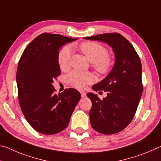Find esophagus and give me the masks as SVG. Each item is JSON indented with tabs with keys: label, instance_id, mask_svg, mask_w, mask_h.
Listing matches in <instances>:
<instances>
[{
	"label": "esophagus",
	"instance_id": "34e87169",
	"mask_svg": "<svg viewBox=\"0 0 161 161\" xmlns=\"http://www.w3.org/2000/svg\"><path fill=\"white\" fill-rule=\"evenodd\" d=\"M80 93H81V97H86V92H85L81 91Z\"/></svg>",
	"mask_w": 161,
	"mask_h": 161
}]
</instances>
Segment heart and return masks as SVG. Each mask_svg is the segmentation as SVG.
I'll use <instances>...</instances> for the list:
<instances>
[{"mask_svg":"<svg viewBox=\"0 0 161 161\" xmlns=\"http://www.w3.org/2000/svg\"><path fill=\"white\" fill-rule=\"evenodd\" d=\"M79 49L88 60L92 67L101 75H105L111 71L113 59L108 55V51L99 43L85 42L79 46ZM71 50L70 47L65 46L60 50L58 55V64L62 70H67L70 67ZM67 83L77 89H84L86 85L93 83L94 76L90 72H81L73 70L66 76Z\"/></svg>","mask_w":161,"mask_h":161,"instance_id":"heart-1","label":"heart"}]
</instances>
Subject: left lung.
<instances>
[{
  "label": "left lung",
  "instance_id": "obj_1",
  "mask_svg": "<svg viewBox=\"0 0 161 161\" xmlns=\"http://www.w3.org/2000/svg\"><path fill=\"white\" fill-rule=\"evenodd\" d=\"M85 39L104 42L113 47L115 63L105 79L92 86L96 92L104 90L107 97L87 93L92 106L90 123L94 130L105 135L115 134L125 128L136 114L143 85L140 58L132 45L118 33L102 34Z\"/></svg>",
  "mask_w": 161,
  "mask_h": 161
}]
</instances>
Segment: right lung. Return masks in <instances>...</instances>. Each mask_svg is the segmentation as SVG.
I'll return each mask as SVG.
<instances>
[{
    "label": "right lung",
    "mask_w": 161,
    "mask_h": 161,
    "mask_svg": "<svg viewBox=\"0 0 161 161\" xmlns=\"http://www.w3.org/2000/svg\"><path fill=\"white\" fill-rule=\"evenodd\" d=\"M76 40L60 34L43 33L25 48L17 68L18 97L25 118L35 130L53 135L67 127L81 98L75 89L57 94L52 85L61 75L60 47Z\"/></svg>",
    "instance_id": "right-lung-1"
}]
</instances>
